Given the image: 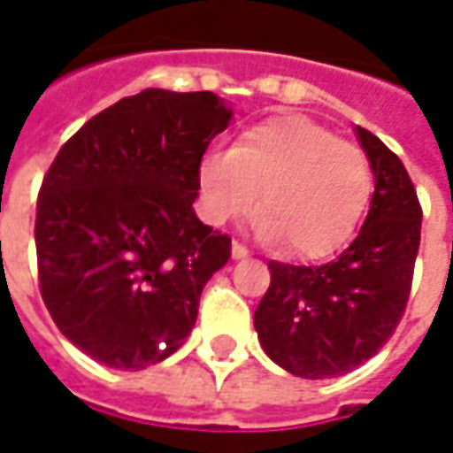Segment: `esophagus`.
<instances>
[{
	"label": "esophagus",
	"instance_id": "obj_1",
	"mask_svg": "<svg viewBox=\"0 0 453 453\" xmlns=\"http://www.w3.org/2000/svg\"><path fill=\"white\" fill-rule=\"evenodd\" d=\"M230 255H233V259H245L250 252H247L245 245H240V242H233V247H230Z\"/></svg>",
	"mask_w": 453,
	"mask_h": 453
}]
</instances>
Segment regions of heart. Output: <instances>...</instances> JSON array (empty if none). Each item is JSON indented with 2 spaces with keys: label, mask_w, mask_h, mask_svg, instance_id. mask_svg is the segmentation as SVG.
<instances>
[{
  "label": "heart",
  "mask_w": 453,
  "mask_h": 453,
  "mask_svg": "<svg viewBox=\"0 0 453 453\" xmlns=\"http://www.w3.org/2000/svg\"><path fill=\"white\" fill-rule=\"evenodd\" d=\"M198 191L211 226L252 213L259 201L257 235L315 259L354 233L371 194V165L320 123L279 116L247 128L230 150L206 152Z\"/></svg>",
  "instance_id": "b5f03b06"
}]
</instances>
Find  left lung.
<instances>
[{
    "mask_svg": "<svg viewBox=\"0 0 453 453\" xmlns=\"http://www.w3.org/2000/svg\"><path fill=\"white\" fill-rule=\"evenodd\" d=\"M373 172L364 226L333 262H269L272 284L255 311L266 357L301 379H334L369 361L388 342L408 303L419 250L418 194L373 133L354 128Z\"/></svg>",
    "mask_w": 453,
    "mask_h": 453,
    "instance_id": "left-lung-1",
    "label": "left lung"
}]
</instances>
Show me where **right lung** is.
Instances as JSON below:
<instances>
[{"instance_id": "right-lung-1", "label": "right lung", "mask_w": 453, "mask_h": 453, "mask_svg": "<svg viewBox=\"0 0 453 453\" xmlns=\"http://www.w3.org/2000/svg\"><path fill=\"white\" fill-rule=\"evenodd\" d=\"M233 109L213 92L142 89L67 140L35 206L48 313L77 349L140 371L184 344L230 237L194 211L198 165Z\"/></svg>"}]
</instances>
